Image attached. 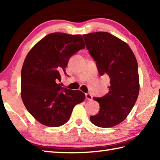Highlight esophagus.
I'll return each instance as SVG.
<instances>
[{
	"label": "esophagus",
	"mask_w": 160,
	"mask_h": 160,
	"mask_svg": "<svg viewBox=\"0 0 160 160\" xmlns=\"http://www.w3.org/2000/svg\"><path fill=\"white\" fill-rule=\"evenodd\" d=\"M85 97H86V99H88V100H92V96L90 93L85 94Z\"/></svg>",
	"instance_id": "esophagus-1"
}]
</instances>
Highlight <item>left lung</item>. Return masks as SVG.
<instances>
[{
	"label": "left lung",
	"mask_w": 160,
	"mask_h": 160,
	"mask_svg": "<svg viewBox=\"0 0 160 160\" xmlns=\"http://www.w3.org/2000/svg\"><path fill=\"white\" fill-rule=\"evenodd\" d=\"M82 36L99 75H107L110 79L109 92L99 98L93 97L100 108L97 114L90 116V121L101 128L115 126L125 120L138 97L137 60L128 44L109 32Z\"/></svg>",
	"instance_id": "1"
}]
</instances>
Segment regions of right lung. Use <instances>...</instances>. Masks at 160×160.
Returning a JSON list of instances; mask_svg holds the SVG:
<instances>
[{
  "label": "right lung",
  "instance_id": "1",
  "mask_svg": "<svg viewBox=\"0 0 160 160\" xmlns=\"http://www.w3.org/2000/svg\"><path fill=\"white\" fill-rule=\"evenodd\" d=\"M85 48L81 35L55 32L37 42L27 55L21 71V97L28 112L43 125H63L75 105L85 99L82 92L60 83L70 56Z\"/></svg>",
  "mask_w": 160,
  "mask_h": 160
}]
</instances>
